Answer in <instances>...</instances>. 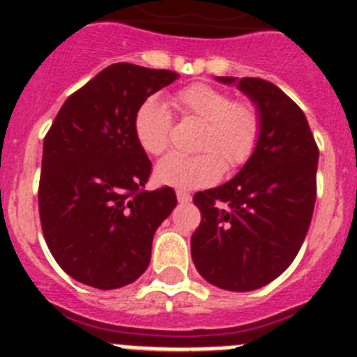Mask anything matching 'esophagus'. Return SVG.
Listing matches in <instances>:
<instances>
[{
  "label": "esophagus",
  "instance_id": "obj_1",
  "mask_svg": "<svg viewBox=\"0 0 357 357\" xmlns=\"http://www.w3.org/2000/svg\"><path fill=\"white\" fill-rule=\"evenodd\" d=\"M176 200H178V204H189L191 202V195L185 193V191H176Z\"/></svg>",
  "mask_w": 357,
  "mask_h": 357
}]
</instances>
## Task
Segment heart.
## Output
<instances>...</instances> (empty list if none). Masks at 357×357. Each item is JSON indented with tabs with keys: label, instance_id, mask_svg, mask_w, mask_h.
I'll return each mask as SVG.
<instances>
[{
	"label": "heart",
	"instance_id": "obj_1",
	"mask_svg": "<svg viewBox=\"0 0 357 357\" xmlns=\"http://www.w3.org/2000/svg\"><path fill=\"white\" fill-rule=\"evenodd\" d=\"M182 116L206 123L197 141V155L172 153L155 166V181L176 189L214 184L227 169L239 168L254 153L261 134L257 110L234 103L225 91L206 84L189 85L175 96ZM172 112L157 96L146 98L134 118L135 139L150 155H160L172 141Z\"/></svg>",
	"mask_w": 357,
	"mask_h": 357
}]
</instances>
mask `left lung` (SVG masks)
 Returning a JSON list of instances; mask_svg holds the SVG:
<instances>
[{
	"label": "left lung",
	"mask_w": 357,
	"mask_h": 357,
	"mask_svg": "<svg viewBox=\"0 0 357 357\" xmlns=\"http://www.w3.org/2000/svg\"><path fill=\"white\" fill-rule=\"evenodd\" d=\"M216 80L254 103L261 134L234 178L193 197L202 222L191 257L213 286L252 291L277 279L301 250L317 200L318 146L301 107L272 82Z\"/></svg>",
	"instance_id": "left-lung-1"
}]
</instances>
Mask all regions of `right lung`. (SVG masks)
Instances as JSON below:
<instances>
[{
	"mask_svg": "<svg viewBox=\"0 0 357 357\" xmlns=\"http://www.w3.org/2000/svg\"><path fill=\"white\" fill-rule=\"evenodd\" d=\"M176 78L169 69L109 66L66 100L44 137L43 234L59 266L82 284L123 288L150 264L153 234L176 197L172 188L143 189L151 162L134 118Z\"/></svg>",
	"mask_w": 357,
	"mask_h": 357,
	"instance_id": "1",
	"label": "right lung"
}]
</instances>
